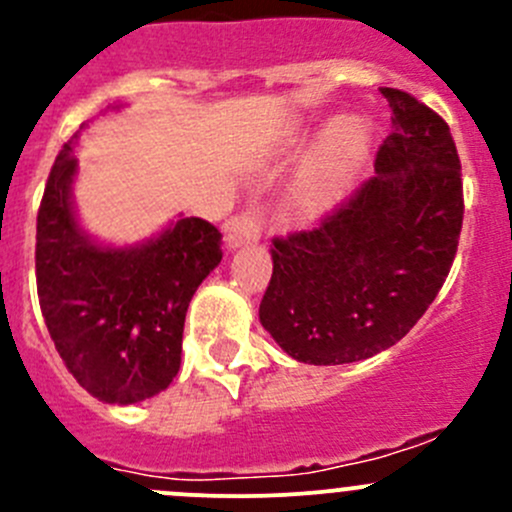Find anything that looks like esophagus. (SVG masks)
Masks as SVG:
<instances>
[{"mask_svg":"<svg viewBox=\"0 0 512 512\" xmlns=\"http://www.w3.org/2000/svg\"><path fill=\"white\" fill-rule=\"evenodd\" d=\"M262 237V215L257 205H250L242 215L232 218L225 227L227 247H242L245 242H257Z\"/></svg>","mask_w":512,"mask_h":512,"instance_id":"34e87169","label":"esophagus"}]
</instances>
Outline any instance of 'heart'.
Segmentation results:
<instances>
[{"instance_id": "heart-1", "label": "heart", "mask_w": 512, "mask_h": 512, "mask_svg": "<svg viewBox=\"0 0 512 512\" xmlns=\"http://www.w3.org/2000/svg\"><path fill=\"white\" fill-rule=\"evenodd\" d=\"M369 151V131L364 123L337 121L319 143L312 173L307 183V200L312 205H329L347 190L356 170L364 163Z\"/></svg>"}]
</instances>
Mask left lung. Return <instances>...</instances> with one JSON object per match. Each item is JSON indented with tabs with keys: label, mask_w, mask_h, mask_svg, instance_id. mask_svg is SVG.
<instances>
[{
	"label": "left lung",
	"mask_w": 512,
	"mask_h": 512,
	"mask_svg": "<svg viewBox=\"0 0 512 512\" xmlns=\"http://www.w3.org/2000/svg\"><path fill=\"white\" fill-rule=\"evenodd\" d=\"M391 126L374 178L312 230L275 237L260 322L292 359L337 366L394 347L451 272L463 225L461 160L446 121L381 89Z\"/></svg>",
	"instance_id": "1"
}]
</instances>
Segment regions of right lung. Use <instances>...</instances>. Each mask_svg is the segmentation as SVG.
Here are the masks:
<instances>
[{"label":"right lung","mask_w":512,"mask_h":512,"mask_svg":"<svg viewBox=\"0 0 512 512\" xmlns=\"http://www.w3.org/2000/svg\"><path fill=\"white\" fill-rule=\"evenodd\" d=\"M79 136L51 165L36 215L41 314L66 369L91 396L138 404L168 389L178 374L185 312L223 260V235L208 220L178 215L136 245L98 242L81 227L74 205Z\"/></svg>","instance_id":"add662e5"}]
</instances>
